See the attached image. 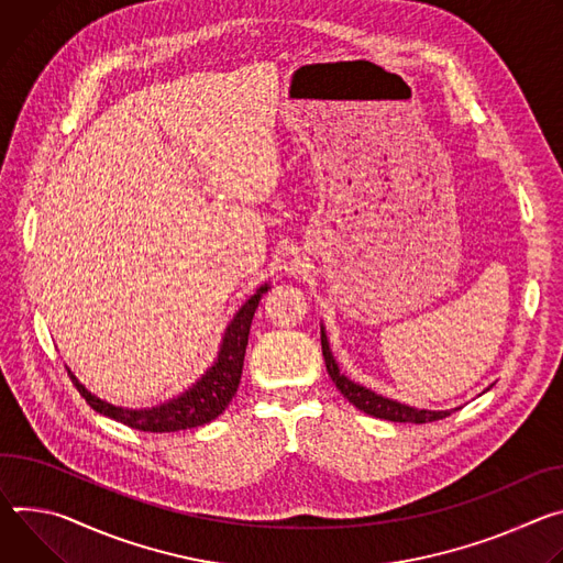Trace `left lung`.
<instances>
[{
    "label": "left lung",
    "mask_w": 563,
    "mask_h": 563,
    "mask_svg": "<svg viewBox=\"0 0 563 563\" xmlns=\"http://www.w3.org/2000/svg\"><path fill=\"white\" fill-rule=\"evenodd\" d=\"M322 353H324V362H327V371L331 380L335 383V387L340 389V394L351 402L355 405L360 411L368 413V416H376V418H385V420H391V422H416V424H422V422H433V420H443L448 418L452 411L456 409H450V411H429V409H413V407H407L402 402H396V400H389V398H383L378 394H373L371 389L366 387H360L355 383H351L349 378H344L333 355H331V349H329V340L322 331ZM461 409V407H459Z\"/></svg>",
    "instance_id": "obj_1"
}]
</instances>
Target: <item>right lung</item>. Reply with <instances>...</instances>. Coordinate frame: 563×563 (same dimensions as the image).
I'll list each match as a JSON object with an SVG mask.
<instances>
[{"instance_id":"obj_1","label":"right lung","mask_w":563,"mask_h":563,"mask_svg":"<svg viewBox=\"0 0 563 563\" xmlns=\"http://www.w3.org/2000/svg\"><path fill=\"white\" fill-rule=\"evenodd\" d=\"M266 290H268V286H262L253 297H250L241 306V310L234 316V320L230 322V327L225 331L219 357L206 371V376L192 389H187L183 396H178L161 407H152V409L113 407V405L91 396L74 378V373H69V376L91 409H96L98 413L109 416L122 424H128L132 429L165 433V431H180V429H192V427L206 424L225 411V407L230 405V400L234 398V394L239 389L250 324H253L255 310Z\"/></svg>"}]
</instances>
